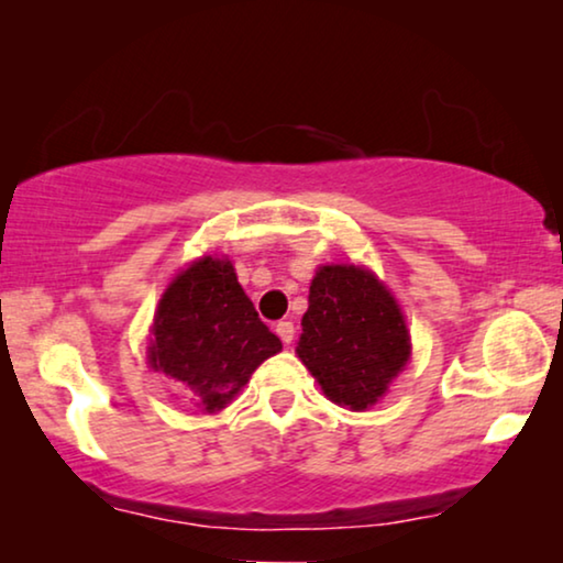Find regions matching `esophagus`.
I'll use <instances>...</instances> for the list:
<instances>
[{
  "instance_id": "1",
  "label": "esophagus",
  "mask_w": 563,
  "mask_h": 563,
  "mask_svg": "<svg viewBox=\"0 0 563 563\" xmlns=\"http://www.w3.org/2000/svg\"><path fill=\"white\" fill-rule=\"evenodd\" d=\"M276 335H279L282 341L289 345L291 341H295V322H289V320L276 322Z\"/></svg>"
}]
</instances>
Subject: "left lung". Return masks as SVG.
Segmentation results:
<instances>
[{
	"label": "left lung",
	"mask_w": 563,
	"mask_h": 563,
	"mask_svg": "<svg viewBox=\"0 0 563 563\" xmlns=\"http://www.w3.org/2000/svg\"><path fill=\"white\" fill-rule=\"evenodd\" d=\"M297 356L335 405L379 402L410 361V333L391 291L374 272L330 264L314 272Z\"/></svg>",
	"instance_id": "obj_1"
}]
</instances>
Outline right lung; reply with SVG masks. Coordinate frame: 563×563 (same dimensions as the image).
Instances as JSON below:
<instances>
[{"label":"right lung","instance_id":"add662e5","mask_svg":"<svg viewBox=\"0 0 563 563\" xmlns=\"http://www.w3.org/2000/svg\"><path fill=\"white\" fill-rule=\"evenodd\" d=\"M282 341L261 322L228 258L202 256L181 268L161 295L148 364L205 412L230 405Z\"/></svg>","mask_w":563,"mask_h":563}]
</instances>
